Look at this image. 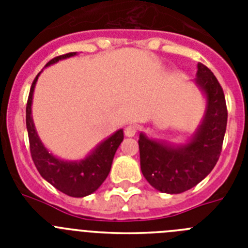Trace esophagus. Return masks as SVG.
Returning <instances> with one entry per match:
<instances>
[{"instance_id": "34e87169", "label": "esophagus", "mask_w": 248, "mask_h": 248, "mask_svg": "<svg viewBox=\"0 0 248 248\" xmlns=\"http://www.w3.org/2000/svg\"><path fill=\"white\" fill-rule=\"evenodd\" d=\"M137 131H138L137 126H135V125H128L125 128V130H124V133H125V137L133 138V137H135Z\"/></svg>"}]
</instances>
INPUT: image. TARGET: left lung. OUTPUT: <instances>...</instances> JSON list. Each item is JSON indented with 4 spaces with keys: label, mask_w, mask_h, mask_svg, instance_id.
I'll list each match as a JSON object with an SVG mask.
<instances>
[{
    "label": "left lung",
    "mask_w": 248,
    "mask_h": 248,
    "mask_svg": "<svg viewBox=\"0 0 248 248\" xmlns=\"http://www.w3.org/2000/svg\"><path fill=\"white\" fill-rule=\"evenodd\" d=\"M194 83L202 92L206 108L187 143L172 145L139 134L141 172L154 189L165 194H180L198 185L215 168L222 149L227 125L222 88L214 73L201 63Z\"/></svg>",
    "instance_id": "8db88e82"
}]
</instances>
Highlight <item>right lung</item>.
I'll list each match as a JSON object with an SVG mask.
<instances>
[{
    "label": "right lung",
    "mask_w": 248,
    "mask_h": 248,
    "mask_svg": "<svg viewBox=\"0 0 248 248\" xmlns=\"http://www.w3.org/2000/svg\"><path fill=\"white\" fill-rule=\"evenodd\" d=\"M76 54L77 52H72L56 57L49 61L46 67H49L62 59L71 58ZM41 73L42 71L37 74L32 83L27 107H26V125H27L32 160L41 176L50 185H53L57 190L72 198H84L97 191L98 187L107 179L110 171L115 151L124 139V133L123 129L117 130L110 137L103 140L102 143L98 144L84 159L68 161L54 156L39 139L32 118L33 92Z\"/></svg>",
    "instance_id": "obj_1"
}]
</instances>
